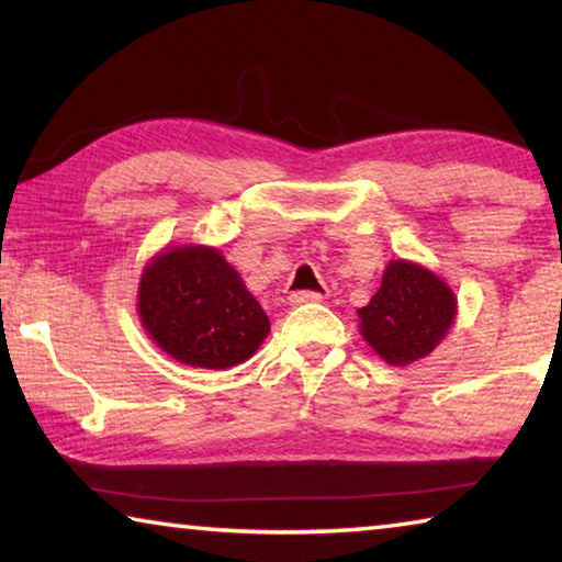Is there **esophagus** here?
<instances>
[{
    "label": "esophagus",
    "instance_id": "esophagus-1",
    "mask_svg": "<svg viewBox=\"0 0 562 562\" xmlns=\"http://www.w3.org/2000/svg\"><path fill=\"white\" fill-rule=\"evenodd\" d=\"M292 304H312V302H322V292H312V290H297L290 294Z\"/></svg>",
    "mask_w": 562,
    "mask_h": 562
}]
</instances>
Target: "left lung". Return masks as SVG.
Wrapping results in <instances>:
<instances>
[{
  "instance_id": "left-lung-1",
  "label": "left lung",
  "mask_w": 562,
  "mask_h": 562,
  "mask_svg": "<svg viewBox=\"0 0 562 562\" xmlns=\"http://www.w3.org/2000/svg\"><path fill=\"white\" fill-rule=\"evenodd\" d=\"M456 315V297L434 272L394 260L382 288L359 310L361 335L389 364H412L439 345Z\"/></svg>"
}]
</instances>
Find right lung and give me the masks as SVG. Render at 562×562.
<instances>
[{"instance_id": "right-lung-1", "label": "right lung", "mask_w": 562, "mask_h": 562, "mask_svg": "<svg viewBox=\"0 0 562 562\" xmlns=\"http://www.w3.org/2000/svg\"><path fill=\"white\" fill-rule=\"evenodd\" d=\"M138 312L160 349L201 369L240 364L270 331L260 302L211 247L158 255L140 278Z\"/></svg>"}]
</instances>
